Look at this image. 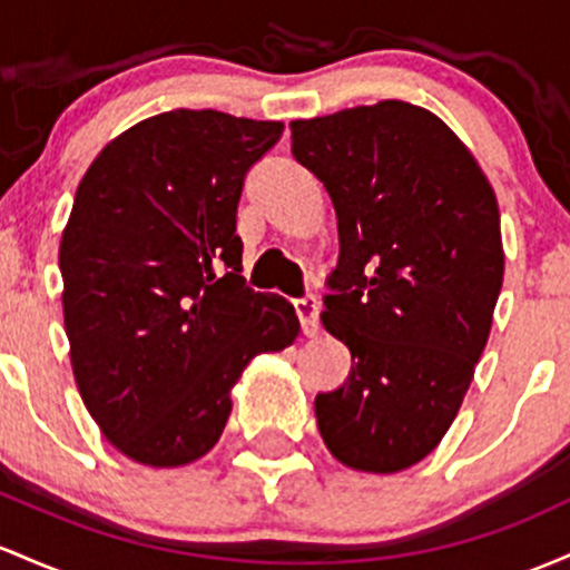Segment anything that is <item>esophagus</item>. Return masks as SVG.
I'll use <instances>...</instances> for the list:
<instances>
[{
	"instance_id": "1",
	"label": "esophagus",
	"mask_w": 570,
	"mask_h": 570,
	"mask_svg": "<svg viewBox=\"0 0 570 570\" xmlns=\"http://www.w3.org/2000/svg\"><path fill=\"white\" fill-rule=\"evenodd\" d=\"M293 309H296L298 323H302V331L306 336H315L320 331V302L315 296H304V298H293Z\"/></svg>"
}]
</instances>
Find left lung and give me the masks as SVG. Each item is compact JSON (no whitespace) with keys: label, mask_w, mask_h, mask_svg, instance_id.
<instances>
[{"label":"left lung","mask_w":570,"mask_h":570,"mask_svg":"<svg viewBox=\"0 0 570 570\" xmlns=\"http://www.w3.org/2000/svg\"><path fill=\"white\" fill-rule=\"evenodd\" d=\"M291 134L336 209L320 320L353 355L344 385L317 393L320 436L350 469L404 471L436 450L488 344L503 283L495 194L444 120L406 101Z\"/></svg>","instance_id":"left-lung-1"}]
</instances>
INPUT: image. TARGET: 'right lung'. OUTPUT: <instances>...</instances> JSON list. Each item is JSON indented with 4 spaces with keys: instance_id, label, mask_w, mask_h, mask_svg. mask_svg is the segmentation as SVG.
I'll return each mask as SVG.
<instances>
[{
    "instance_id": "1",
    "label": "right lung",
    "mask_w": 570,
    "mask_h": 570,
    "mask_svg": "<svg viewBox=\"0 0 570 570\" xmlns=\"http://www.w3.org/2000/svg\"><path fill=\"white\" fill-rule=\"evenodd\" d=\"M277 120L171 110L112 139L86 171L61 236L72 371L96 425L156 469L220 439L228 390L298 334L291 302L242 277L236 207Z\"/></svg>"
}]
</instances>
